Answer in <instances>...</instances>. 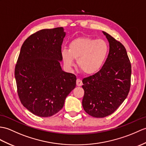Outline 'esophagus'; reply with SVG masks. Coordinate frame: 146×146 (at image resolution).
Masks as SVG:
<instances>
[{"mask_svg": "<svg viewBox=\"0 0 146 146\" xmlns=\"http://www.w3.org/2000/svg\"><path fill=\"white\" fill-rule=\"evenodd\" d=\"M76 85L78 86H81L83 85V83H82V80L80 79H77L76 80Z\"/></svg>", "mask_w": 146, "mask_h": 146, "instance_id": "1", "label": "esophagus"}]
</instances>
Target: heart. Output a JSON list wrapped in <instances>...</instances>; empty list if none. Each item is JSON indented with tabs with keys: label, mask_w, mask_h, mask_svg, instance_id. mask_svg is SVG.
Listing matches in <instances>:
<instances>
[{
	"label": "heart",
	"mask_w": 146,
	"mask_h": 146,
	"mask_svg": "<svg viewBox=\"0 0 146 146\" xmlns=\"http://www.w3.org/2000/svg\"><path fill=\"white\" fill-rule=\"evenodd\" d=\"M109 52L108 43L103 40H96L82 36L73 40L68 50L62 51V57L67 67H71L74 60L83 73L92 74L102 66Z\"/></svg>",
	"instance_id": "1"
}]
</instances>
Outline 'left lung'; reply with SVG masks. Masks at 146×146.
Segmentation results:
<instances>
[{
  "label": "left lung",
  "mask_w": 146,
  "mask_h": 146,
  "mask_svg": "<svg viewBox=\"0 0 146 146\" xmlns=\"http://www.w3.org/2000/svg\"><path fill=\"white\" fill-rule=\"evenodd\" d=\"M110 43V52L102 68L83 80L84 110L94 117L113 114L127 98L131 87V65L121 42L103 32Z\"/></svg>",
  "instance_id": "left-lung-1"
}]
</instances>
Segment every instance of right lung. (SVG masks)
Returning a JSON list of instances; mask_svg holds the SVG:
<instances>
[{
  "mask_svg": "<svg viewBox=\"0 0 146 146\" xmlns=\"http://www.w3.org/2000/svg\"><path fill=\"white\" fill-rule=\"evenodd\" d=\"M63 27L43 29L29 36L20 49L15 78L20 102L40 117H50L63 107L76 86L74 74L62 70Z\"/></svg>",
  "mask_w": 146,
  "mask_h": 146,
  "instance_id": "obj_1",
  "label": "right lung"
}]
</instances>
